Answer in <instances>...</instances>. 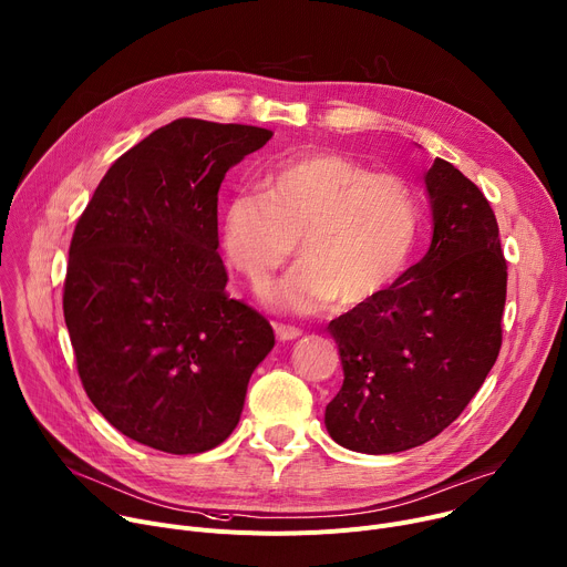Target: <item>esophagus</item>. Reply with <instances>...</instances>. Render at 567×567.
Here are the masks:
<instances>
[{
  "label": "esophagus",
  "instance_id": "obj_1",
  "mask_svg": "<svg viewBox=\"0 0 567 567\" xmlns=\"http://www.w3.org/2000/svg\"><path fill=\"white\" fill-rule=\"evenodd\" d=\"M274 330H276V337L280 341H291V339H298L302 334L300 328L296 326H285V323H274Z\"/></svg>",
  "mask_w": 567,
  "mask_h": 567
}]
</instances>
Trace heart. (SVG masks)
Wrapping results in <instances>:
<instances>
[{"label":"heart","instance_id":"obj_1","mask_svg":"<svg viewBox=\"0 0 567 567\" xmlns=\"http://www.w3.org/2000/svg\"><path fill=\"white\" fill-rule=\"evenodd\" d=\"M423 230L419 198L402 178L373 174L339 153L282 161L265 194L230 198L221 221L226 257L250 282H265L298 250L305 260L265 300L312 315L337 298L357 310L384 296L411 265Z\"/></svg>","mask_w":567,"mask_h":567}]
</instances>
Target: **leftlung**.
I'll return each mask as SVG.
<instances>
[{"mask_svg":"<svg viewBox=\"0 0 567 567\" xmlns=\"http://www.w3.org/2000/svg\"><path fill=\"white\" fill-rule=\"evenodd\" d=\"M432 244L378 300L330 321L343 384L330 436L391 454L439 436L484 384L502 346L506 260L482 189L436 158L425 174Z\"/></svg>","mask_w":567,"mask_h":567,"instance_id":"left-lung-1","label":"left lung"}]
</instances>
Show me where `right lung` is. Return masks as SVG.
<instances>
[{"instance_id": "obj_1", "label": "right lung", "mask_w": 567, "mask_h": 567, "mask_svg": "<svg viewBox=\"0 0 567 567\" xmlns=\"http://www.w3.org/2000/svg\"><path fill=\"white\" fill-rule=\"evenodd\" d=\"M271 131L183 117L101 178L70 244L63 312L83 389L115 430L169 454L224 443L276 337L226 291L217 194Z\"/></svg>"}]
</instances>
